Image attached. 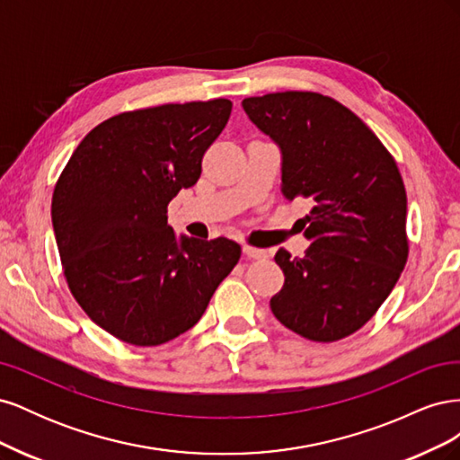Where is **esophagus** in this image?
<instances>
[{
    "label": "esophagus",
    "instance_id": "obj_1",
    "mask_svg": "<svg viewBox=\"0 0 460 460\" xmlns=\"http://www.w3.org/2000/svg\"><path fill=\"white\" fill-rule=\"evenodd\" d=\"M243 255H247L249 259H267V252H264V249H257L252 245H243Z\"/></svg>",
    "mask_w": 460,
    "mask_h": 460
}]
</instances>
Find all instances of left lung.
Returning a JSON list of instances; mask_svg holds the SVG:
<instances>
[{
	"instance_id": "8db88e82",
	"label": "left lung",
	"mask_w": 460,
	"mask_h": 460,
	"mask_svg": "<svg viewBox=\"0 0 460 460\" xmlns=\"http://www.w3.org/2000/svg\"><path fill=\"white\" fill-rule=\"evenodd\" d=\"M282 151L284 198L309 199L301 218L311 245L291 259L270 299L280 323L311 341L363 328L392 294L409 257L407 193L397 163L353 111L316 92H278L242 102Z\"/></svg>"
}]
</instances>
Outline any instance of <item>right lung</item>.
<instances>
[{"mask_svg": "<svg viewBox=\"0 0 460 460\" xmlns=\"http://www.w3.org/2000/svg\"><path fill=\"white\" fill-rule=\"evenodd\" d=\"M230 100L127 111L86 134L51 199L68 289L117 340L153 347L198 324L238 264L226 238L180 242L166 207L201 176V161L230 119Z\"/></svg>", "mask_w": 460, "mask_h": 460, "instance_id": "add662e5", "label": "right lung"}]
</instances>
